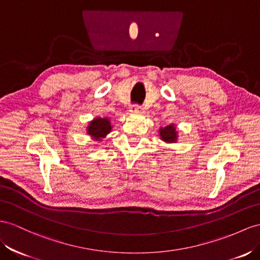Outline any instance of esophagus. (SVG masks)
<instances>
[{
    "mask_svg": "<svg viewBox=\"0 0 260 260\" xmlns=\"http://www.w3.org/2000/svg\"><path fill=\"white\" fill-rule=\"evenodd\" d=\"M141 111H143L142 105H139V104H132L131 105V112L136 113V112H141Z\"/></svg>",
    "mask_w": 260,
    "mask_h": 260,
    "instance_id": "34e87169",
    "label": "esophagus"
}]
</instances>
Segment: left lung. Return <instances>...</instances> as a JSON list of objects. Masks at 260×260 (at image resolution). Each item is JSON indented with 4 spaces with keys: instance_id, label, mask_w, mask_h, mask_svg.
<instances>
[{
    "instance_id": "obj_1",
    "label": "left lung",
    "mask_w": 260,
    "mask_h": 260,
    "mask_svg": "<svg viewBox=\"0 0 260 260\" xmlns=\"http://www.w3.org/2000/svg\"><path fill=\"white\" fill-rule=\"evenodd\" d=\"M159 133H160L159 135L161 136V139L165 142L175 143L177 141V132H176V127L174 124L166 126V127H164V128H160Z\"/></svg>"
}]
</instances>
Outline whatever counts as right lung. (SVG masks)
I'll list each match as a JSON object with an SVG mask.
<instances>
[{
  "label": "right lung",
  "mask_w": 260,
  "mask_h": 260,
  "mask_svg": "<svg viewBox=\"0 0 260 260\" xmlns=\"http://www.w3.org/2000/svg\"><path fill=\"white\" fill-rule=\"evenodd\" d=\"M111 129L112 126L109 118L98 117L90 122L88 126V134L94 138L95 141H100V139L108 135Z\"/></svg>",
  "instance_id": "add662e5"
}]
</instances>
